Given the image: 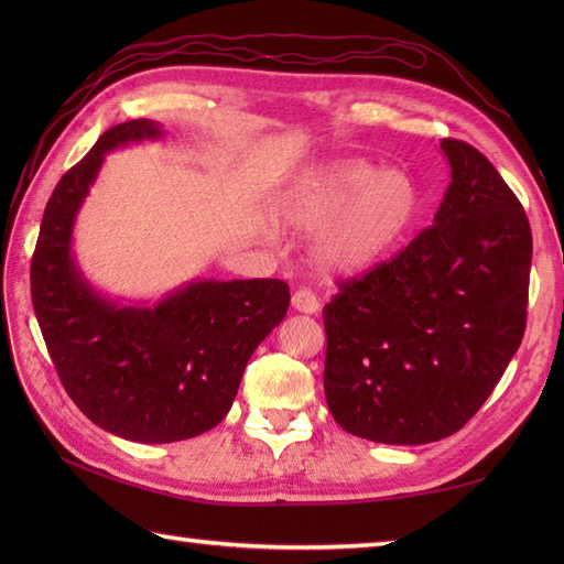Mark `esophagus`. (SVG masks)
Segmentation results:
<instances>
[{"label": "esophagus", "instance_id": "34e87169", "mask_svg": "<svg viewBox=\"0 0 564 564\" xmlns=\"http://www.w3.org/2000/svg\"><path fill=\"white\" fill-rule=\"evenodd\" d=\"M293 307L297 310V313L315 315L317 310H319V301H317V295L310 291V289H297L293 293Z\"/></svg>", "mask_w": 564, "mask_h": 564}]
</instances>
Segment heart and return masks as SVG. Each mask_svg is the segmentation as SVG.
<instances>
[{
    "label": "heart",
    "instance_id": "obj_1",
    "mask_svg": "<svg viewBox=\"0 0 564 564\" xmlns=\"http://www.w3.org/2000/svg\"><path fill=\"white\" fill-rule=\"evenodd\" d=\"M283 225L313 237V259L329 273H361L398 249L422 210L402 170L339 160L297 172L279 196Z\"/></svg>",
    "mask_w": 564,
    "mask_h": 564
}]
</instances>
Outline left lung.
I'll return each mask as SVG.
<instances>
[{
	"label": "left lung",
	"instance_id": "left-lung-1",
	"mask_svg": "<svg viewBox=\"0 0 564 564\" xmlns=\"http://www.w3.org/2000/svg\"><path fill=\"white\" fill-rule=\"evenodd\" d=\"M451 184L398 257L344 281L322 310L325 398L344 431L419 446L467 424L525 332L533 239L482 152L446 138Z\"/></svg>",
	"mask_w": 564,
	"mask_h": 564
}]
</instances>
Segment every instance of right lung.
Segmentation results:
<instances>
[{"instance_id":"1","label":"right lung","mask_w":564,"mask_h":564,"mask_svg":"<svg viewBox=\"0 0 564 564\" xmlns=\"http://www.w3.org/2000/svg\"><path fill=\"white\" fill-rule=\"evenodd\" d=\"M154 121L118 123L59 178L31 261V301L55 370L84 416L138 443L218 426L257 346L291 305L279 279L191 281L154 305H121L84 279L72 230L106 152L158 140Z\"/></svg>"}]
</instances>
